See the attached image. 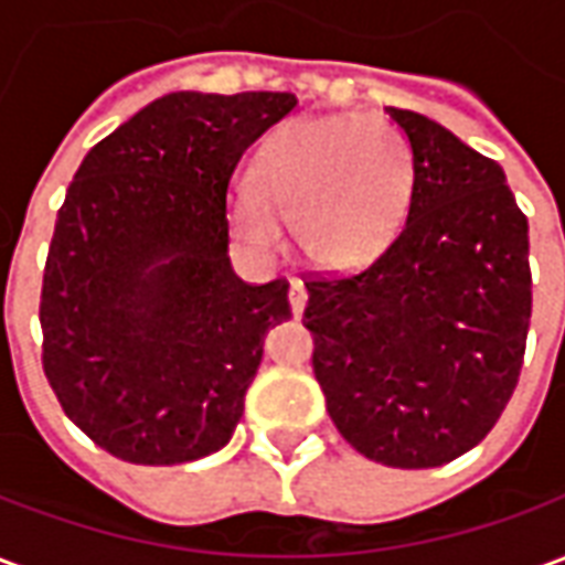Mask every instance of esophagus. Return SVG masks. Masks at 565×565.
Segmentation results:
<instances>
[{"label":"esophagus","instance_id":"esophagus-1","mask_svg":"<svg viewBox=\"0 0 565 565\" xmlns=\"http://www.w3.org/2000/svg\"><path fill=\"white\" fill-rule=\"evenodd\" d=\"M306 284L302 281H290V294H287V299H290V311H294L296 318L302 315V308H306Z\"/></svg>","mask_w":565,"mask_h":565}]
</instances>
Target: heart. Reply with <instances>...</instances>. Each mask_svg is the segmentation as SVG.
<instances>
[{
  "instance_id": "1",
  "label": "heart",
  "mask_w": 565,
  "mask_h": 565,
  "mask_svg": "<svg viewBox=\"0 0 565 565\" xmlns=\"http://www.w3.org/2000/svg\"><path fill=\"white\" fill-rule=\"evenodd\" d=\"M412 190L403 136L381 117H323L287 127L257 162V186H238L235 233L278 250L284 221L320 269H354L379 257L399 230Z\"/></svg>"
}]
</instances>
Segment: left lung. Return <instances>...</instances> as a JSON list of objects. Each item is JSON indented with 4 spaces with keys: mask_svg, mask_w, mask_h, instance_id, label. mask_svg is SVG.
<instances>
[{
    "mask_svg": "<svg viewBox=\"0 0 565 565\" xmlns=\"http://www.w3.org/2000/svg\"><path fill=\"white\" fill-rule=\"evenodd\" d=\"M412 193L363 269L306 275L311 366L344 441L396 469L457 460L518 387L533 315L530 226L497 160L436 120L387 108Z\"/></svg>",
    "mask_w": 565,
    "mask_h": 565,
    "instance_id": "1",
    "label": "left lung"
}]
</instances>
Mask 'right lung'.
<instances>
[{
	"label": "right lung",
	"instance_id": "right-lung-1",
	"mask_svg": "<svg viewBox=\"0 0 565 565\" xmlns=\"http://www.w3.org/2000/svg\"><path fill=\"white\" fill-rule=\"evenodd\" d=\"M294 111V93H169L93 145L68 184L44 263L42 369L117 460L178 466L233 438L290 284L235 275L226 190Z\"/></svg>",
	"mask_w": 565,
	"mask_h": 565
}]
</instances>
